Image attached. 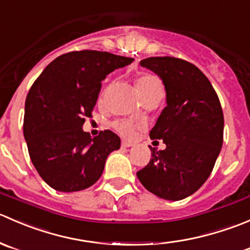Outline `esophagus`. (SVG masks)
Wrapping results in <instances>:
<instances>
[{"instance_id":"esophagus-1","label":"esophagus","mask_w":250,"mask_h":250,"mask_svg":"<svg viewBox=\"0 0 250 250\" xmlns=\"http://www.w3.org/2000/svg\"><path fill=\"white\" fill-rule=\"evenodd\" d=\"M133 143L132 142H127V141H122V147L123 148H128V147H132Z\"/></svg>"}]
</instances>
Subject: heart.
Wrapping results in <instances>:
<instances>
[{"label": "heart", "instance_id": "1", "mask_svg": "<svg viewBox=\"0 0 250 250\" xmlns=\"http://www.w3.org/2000/svg\"><path fill=\"white\" fill-rule=\"evenodd\" d=\"M136 87L137 91L140 92L141 97H146L148 95H152V93L158 92V91H163L162 83L159 81V79L154 75H149V74H145V75H141L136 79ZM112 127L117 131L118 133H120L124 137L131 138L135 135V131L137 128V125L133 124L130 120H115L112 123Z\"/></svg>", "mask_w": 250, "mask_h": 250}]
</instances>
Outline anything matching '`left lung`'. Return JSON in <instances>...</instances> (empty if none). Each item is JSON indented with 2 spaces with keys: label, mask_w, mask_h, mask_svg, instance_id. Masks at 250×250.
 Wrapping results in <instances>:
<instances>
[{
  "label": "left lung",
  "mask_w": 250,
  "mask_h": 250,
  "mask_svg": "<svg viewBox=\"0 0 250 250\" xmlns=\"http://www.w3.org/2000/svg\"><path fill=\"white\" fill-rule=\"evenodd\" d=\"M140 64L162 78L167 105L149 132L167 148L149 146L152 158L137 177L155 196L180 201L211 174L224 142V113L214 87L194 64L175 57H149Z\"/></svg>",
  "instance_id": "1"
}]
</instances>
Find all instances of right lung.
I'll use <instances>...</instances> for the list:
<instances>
[{"instance_id": "right-lung-1", "label": "right lung", "mask_w": 250, "mask_h": 250, "mask_svg": "<svg viewBox=\"0 0 250 250\" xmlns=\"http://www.w3.org/2000/svg\"><path fill=\"white\" fill-rule=\"evenodd\" d=\"M132 58L109 52L73 51L52 61L31 86L23 131L39 175L56 191L76 192L98 181L107 157L120 148L110 130L91 137L83 130L92 118L102 80Z\"/></svg>"}]
</instances>
